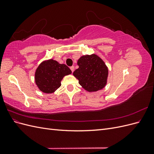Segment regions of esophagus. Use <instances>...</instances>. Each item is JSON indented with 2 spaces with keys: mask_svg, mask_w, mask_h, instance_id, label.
Here are the masks:
<instances>
[{
  "mask_svg": "<svg viewBox=\"0 0 154 154\" xmlns=\"http://www.w3.org/2000/svg\"><path fill=\"white\" fill-rule=\"evenodd\" d=\"M70 69H71L72 72H74V66H71V67H70Z\"/></svg>",
  "mask_w": 154,
  "mask_h": 154,
  "instance_id": "34e87169",
  "label": "esophagus"
}]
</instances>
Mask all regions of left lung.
Returning <instances> with one entry per match:
<instances>
[{"label":"left lung","mask_w":154,"mask_h":154,"mask_svg":"<svg viewBox=\"0 0 154 154\" xmlns=\"http://www.w3.org/2000/svg\"><path fill=\"white\" fill-rule=\"evenodd\" d=\"M77 64L79 67L74 71L73 76L85 91L96 92L106 86L109 69L103 60L97 54L82 56L78 59Z\"/></svg>","instance_id":"left-lung-1"}]
</instances>
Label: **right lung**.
I'll return each instance as SVG.
<instances>
[{"label":"right lung","instance_id":"1","mask_svg":"<svg viewBox=\"0 0 154 154\" xmlns=\"http://www.w3.org/2000/svg\"><path fill=\"white\" fill-rule=\"evenodd\" d=\"M71 73L66 65L60 64L53 59L44 60L36 69L35 83L40 91L51 94L61 86L63 78Z\"/></svg>","mask_w":154,"mask_h":154}]
</instances>
